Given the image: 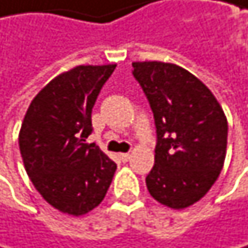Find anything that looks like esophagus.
<instances>
[{"label": "esophagus", "mask_w": 248, "mask_h": 248, "mask_svg": "<svg viewBox=\"0 0 248 248\" xmlns=\"http://www.w3.org/2000/svg\"><path fill=\"white\" fill-rule=\"evenodd\" d=\"M119 158L122 162H128L129 158H131V154L129 153H122V154H119Z\"/></svg>", "instance_id": "esophagus-1"}]
</instances>
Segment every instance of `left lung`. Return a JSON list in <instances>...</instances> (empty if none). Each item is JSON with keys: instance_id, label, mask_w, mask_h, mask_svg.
<instances>
[{"instance_id": "obj_1", "label": "left lung", "mask_w": 248, "mask_h": 248, "mask_svg": "<svg viewBox=\"0 0 248 248\" xmlns=\"http://www.w3.org/2000/svg\"><path fill=\"white\" fill-rule=\"evenodd\" d=\"M132 67L157 134L154 166L145 178L148 192L170 209H185L206 196L223 168L225 113L209 88L176 64L137 62Z\"/></svg>"}]
</instances>
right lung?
<instances>
[{
	"mask_svg": "<svg viewBox=\"0 0 248 248\" xmlns=\"http://www.w3.org/2000/svg\"><path fill=\"white\" fill-rule=\"evenodd\" d=\"M116 64L76 66L52 79L32 100L19 134L25 169L46 203L80 216L95 209L111 184L116 163L86 144L91 113Z\"/></svg>",
	"mask_w": 248,
	"mask_h": 248,
	"instance_id": "obj_1",
	"label": "right lung"
}]
</instances>
